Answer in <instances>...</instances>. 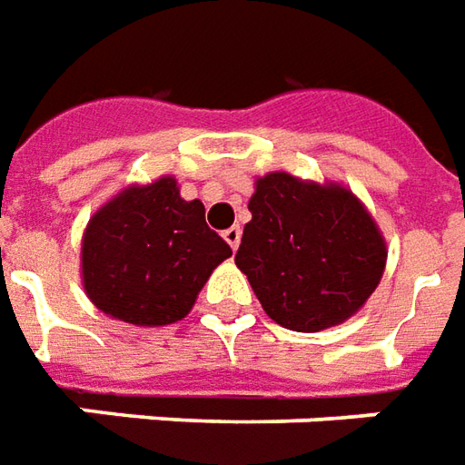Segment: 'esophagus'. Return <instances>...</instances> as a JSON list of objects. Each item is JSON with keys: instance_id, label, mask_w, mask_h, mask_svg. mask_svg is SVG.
Masks as SVG:
<instances>
[{"instance_id": "obj_1", "label": "esophagus", "mask_w": 465, "mask_h": 465, "mask_svg": "<svg viewBox=\"0 0 465 465\" xmlns=\"http://www.w3.org/2000/svg\"><path fill=\"white\" fill-rule=\"evenodd\" d=\"M223 239H226V243H229L233 252H236V249H239V242H242V229H239V226L226 229V232H223Z\"/></svg>"}]
</instances>
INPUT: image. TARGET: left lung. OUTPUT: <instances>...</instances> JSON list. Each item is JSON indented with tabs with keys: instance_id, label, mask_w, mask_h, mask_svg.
<instances>
[{
	"instance_id": "left-lung-1",
	"label": "left lung",
	"mask_w": 465,
	"mask_h": 465,
	"mask_svg": "<svg viewBox=\"0 0 465 465\" xmlns=\"http://www.w3.org/2000/svg\"><path fill=\"white\" fill-rule=\"evenodd\" d=\"M236 266L264 312L294 332L347 322L378 289L388 243L342 183L272 171L254 181Z\"/></svg>"
}]
</instances>
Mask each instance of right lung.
I'll return each mask as SVG.
<instances>
[{"label":"right lung","instance_id":"obj_1","mask_svg":"<svg viewBox=\"0 0 465 465\" xmlns=\"http://www.w3.org/2000/svg\"><path fill=\"white\" fill-rule=\"evenodd\" d=\"M232 256L206 226L199 199H181L173 176L128 183L90 216L83 232L80 277L87 300L113 320L163 327L183 320Z\"/></svg>","mask_w":465,"mask_h":465}]
</instances>
